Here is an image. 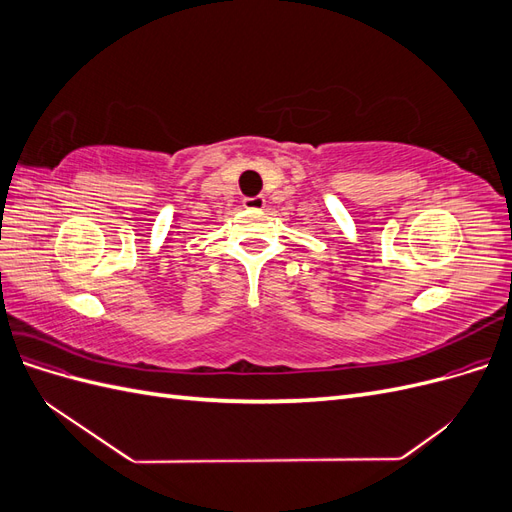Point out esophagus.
Wrapping results in <instances>:
<instances>
[{"mask_svg":"<svg viewBox=\"0 0 512 512\" xmlns=\"http://www.w3.org/2000/svg\"><path fill=\"white\" fill-rule=\"evenodd\" d=\"M265 205H267L265 196H252V198H243V207H245L247 211H262V209H265Z\"/></svg>","mask_w":512,"mask_h":512,"instance_id":"34e87169","label":"esophagus"}]
</instances>
